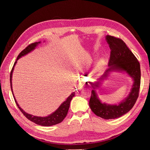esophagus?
Instances as JSON below:
<instances>
[{"instance_id":"obj_1","label":"esophagus","mask_w":150,"mask_h":150,"mask_svg":"<svg viewBox=\"0 0 150 150\" xmlns=\"http://www.w3.org/2000/svg\"><path fill=\"white\" fill-rule=\"evenodd\" d=\"M84 82H79L77 85V88L79 90H81V89L84 88Z\"/></svg>"}]
</instances>
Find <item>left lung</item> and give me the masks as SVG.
Returning <instances> with one entry per match:
<instances>
[{
  "instance_id": "8db88e82",
  "label": "left lung",
  "mask_w": 150,
  "mask_h": 150,
  "mask_svg": "<svg viewBox=\"0 0 150 150\" xmlns=\"http://www.w3.org/2000/svg\"><path fill=\"white\" fill-rule=\"evenodd\" d=\"M106 39L110 47V58L108 62V68L100 79H104L111 71H125L133 80L132 88L128 96L119 104H108L103 103L98 98L95 88L99 86L98 82H88L93 90L89 105L92 111L104 119H114L128 113L135 104L139 97L141 85V68L137 59L133 55L124 41L110 35H106ZM88 84V82H86Z\"/></svg>"
}]
</instances>
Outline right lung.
<instances>
[{
	"label": "right lung",
	"mask_w": 150,
	"mask_h": 150,
	"mask_svg": "<svg viewBox=\"0 0 150 150\" xmlns=\"http://www.w3.org/2000/svg\"><path fill=\"white\" fill-rule=\"evenodd\" d=\"M40 43V42H34L28 45L26 48H25L24 50H22V52L19 53V55L17 57V60L19 59L22 57V56H24L25 55H26L28 53L31 52V51H33L35 48L36 46ZM17 63V61H16L14 63V65L13 66V68L11 71L10 73V85H11V90L13 93V98L15 101V103L17 104V106H18V109L20 110L21 112L23 113L24 115L26 117L28 120H30L31 121H32L34 123H35L37 124H39V125L40 126H51L53 125H55V124H59L60 122H61L62 121L64 120V119L66 117L68 112V110L69 108V104H70V102H71L72 98L75 96V92H73V93L69 95V96L67 98V99L63 103L61 104V105L59 107L58 109H57L52 114H50V115L47 116V117H37V116H34L32 115L28 114L27 113L25 112V111L22 110V108L19 106V105L18 104L17 102L16 101V99L15 98V96L13 95V89H12V84H11V80H12V73L14 69V66L15 65V64Z\"/></svg>",
	"instance_id": "1"
}]
</instances>
